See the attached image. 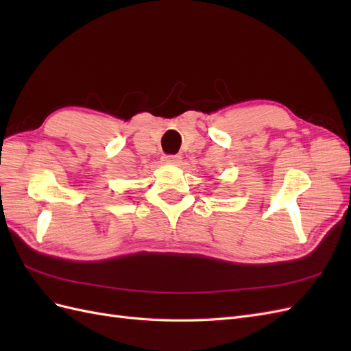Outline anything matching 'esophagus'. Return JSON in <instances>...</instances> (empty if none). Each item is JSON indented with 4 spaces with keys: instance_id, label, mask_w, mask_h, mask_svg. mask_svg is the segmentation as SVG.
<instances>
[{
    "instance_id": "esophagus-1",
    "label": "esophagus",
    "mask_w": 351,
    "mask_h": 351,
    "mask_svg": "<svg viewBox=\"0 0 351 351\" xmlns=\"http://www.w3.org/2000/svg\"><path fill=\"white\" fill-rule=\"evenodd\" d=\"M162 161L165 164H174V165H177L180 161H182V156H180V155H164L162 156Z\"/></svg>"
}]
</instances>
